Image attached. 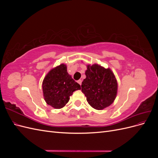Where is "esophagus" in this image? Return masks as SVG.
Masks as SVG:
<instances>
[{
  "label": "esophagus",
  "mask_w": 158,
  "mask_h": 158,
  "mask_svg": "<svg viewBox=\"0 0 158 158\" xmlns=\"http://www.w3.org/2000/svg\"><path fill=\"white\" fill-rule=\"evenodd\" d=\"M78 83L81 85H82V80H78Z\"/></svg>",
  "instance_id": "obj_1"
}]
</instances>
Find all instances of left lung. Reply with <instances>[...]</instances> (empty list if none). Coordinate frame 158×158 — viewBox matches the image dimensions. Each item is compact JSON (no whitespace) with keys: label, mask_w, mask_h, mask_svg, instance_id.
I'll return each instance as SVG.
<instances>
[{"label":"left lung","mask_w":158,"mask_h":158,"mask_svg":"<svg viewBox=\"0 0 158 158\" xmlns=\"http://www.w3.org/2000/svg\"><path fill=\"white\" fill-rule=\"evenodd\" d=\"M86 78L82 83V92L91 107L102 110L114 102L118 84L113 72L98 64H87Z\"/></svg>","instance_id":"obj_1"}]
</instances>
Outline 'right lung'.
Wrapping results in <instances>:
<instances>
[{
    "label": "right lung",
    "mask_w": 158,
    "mask_h": 158,
    "mask_svg": "<svg viewBox=\"0 0 158 158\" xmlns=\"http://www.w3.org/2000/svg\"><path fill=\"white\" fill-rule=\"evenodd\" d=\"M42 89L45 102L55 109H61L69 102L74 91L81 88L68 73L66 65L60 64L46 74Z\"/></svg>",
    "instance_id": "add662e5"
}]
</instances>
